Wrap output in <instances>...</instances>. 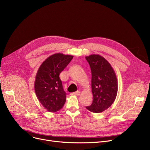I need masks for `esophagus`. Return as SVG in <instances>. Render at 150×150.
I'll list each match as a JSON object with an SVG mask.
<instances>
[{
    "instance_id": "34e87169",
    "label": "esophagus",
    "mask_w": 150,
    "mask_h": 150,
    "mask_svg": "<svg viewBox=\"0 0 150 150\" xmlns=\"http://www.w3.org/2000/svg\"><path fill=\"white\" fill-rule=\"evenodd\" d=\"M80 92L79 91H76V92H73V93H72V95H74V96H80Z\"/></svg>"
}]
</instances>
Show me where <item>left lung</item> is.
Returning <instances> with one entry per match:
<instances>
[{
	"mask_svg": "<svg viewBox=\"0 0 150 150\" xmlns=\"http://www.w3.org/2000/svg\"><path fill=\"white\" fill-rule=\"evenodd\" d=\"M86 59L91 67L93 94L92 103L86 108L92 112L100 113L115 101L118 91L117 78L111 65L100 54H91Z\"/></svg>",
	"mask_w": 150,
	"mask_h": 150,
	"instance_id": "left-lung-1",
	"label": "left lung"
}]
</instances>
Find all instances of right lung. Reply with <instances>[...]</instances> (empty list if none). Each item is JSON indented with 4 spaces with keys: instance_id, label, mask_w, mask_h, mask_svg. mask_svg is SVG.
Returning a JSON list of instances; mask_svg holds the SVG:
<instances>
[{
    "instance_id": "right-lung-1",
    "label": "right lung",
    "mask_w": 150,
    "mask_h": 150,
    "mask_svg": "<svg viewBox=\"0 0 150 150\" xmlns=\"http://www.w3.org/2000/svg\"><path fill=\"white\" fill-rule=\"evenodd\" d=\"M74 58L72 55L55 53L47 58L38 69L35 91L39 101L50 112H55L64 106L66 93L59 74Z\"/></svg>"
}]
</instances>
